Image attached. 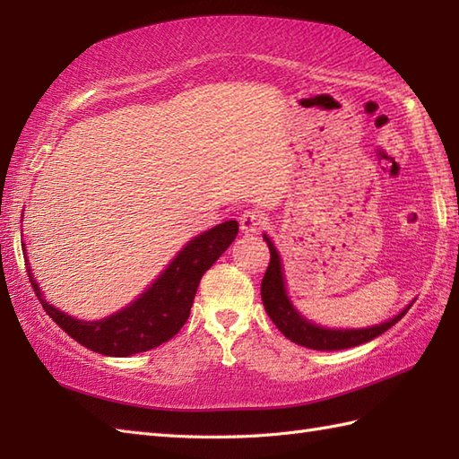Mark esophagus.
<instances>
[{
	"label": "esophagus",
	"instance_id": "esophagus-1",
	"mask_svg": "<svg viewBox=\"0 0 459 459\" xmlns=\"http://www.w3.org/2000/svg\"><path fill=\"white\" fill-rule=\"evenodd\" d=\"M240 230L245 232V235H256L262 227V214L255 209H248L240 214Z\"/></svg>",
	"mask_w": 459,
	"mask_h": 459
}]
</instances>
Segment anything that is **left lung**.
I'll list each match as a JSON object with an SVG mask.
<instances>
[{"label":"left lung","instance_id":"left-lung-1","mask_svg":"<svg viewBox=\"0 0 459 459\" xmlns=\"http://www.w3.org/2000/svg\"><path fill=\"white\" fill-rule=\"evenodd\" d=\"M264 240L268 242V248H270V264L266 268V274L262 278V286H260L264 309L281 333L301 347L317 349V351H339V349L357 347L360 343H367L370 339L383 335L386 329H391L396 321H401L406 311L411 309V306H408L393 319L367 329H325L311 324V321L301 317L296 311V307L291 306V301L286 294L284 272H281L278 250L274 245H272V240L266 235H264Z\"/></svg>","mask_w":459,"mask_h":459}]
</instances>
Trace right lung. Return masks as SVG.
<instances>
[{"label": "right lung", "instance_id": "1", "mask_svg": "<svg viewBox=\"0 0 459 459\" xmlns=\"http://www.w3.org/2000/svg\"><path fill=\"white\" fill-rule=\"evenodd\" d=\"M238 235V222H221L189 240L161 276L130 306L99 321H81L43 299L27 264V276L43 309L65 333L94 353L130 357L169 341L189 319L199 281ZM25 248V247H23Z\"/></svg>", "mask_w": 459, "mask_h": 459}]
</instances>
